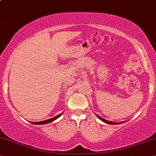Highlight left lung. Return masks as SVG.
I'll return each instance as SVG.
<instances>
[{"label":"left lung","mask_w":156,"mask_h":156,"mask_svg":"<svg viewBox=\"0 0 156 156\" xmlns=\"http://www.w3.org/2000/svg\"><path fill=\"white\" fill-rule=\"evenodd\" d=\"M96 116H97L98 119H101L102 122H105V123H106V124H109V125H118V124H121V123H123V122H114L108 121V120H106V119H103V118L100 117V116L97 115V114H96Z\"/></svg>","instance_id":"left-lung-1"}]
</instances>
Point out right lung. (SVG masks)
I'll list each match as a JSON object with an SVG mask.
<instances>
[{"mask_svg": "<svg viewBox=\"0 0 156 156\" xmlns=\"http://www.w3.org/2000/svg\"><path fill=\"white\" fill-rule=\"evenodd\" d=\"M62 113H61L60 114H58V115H57L56 117H53V118H51V119H47V120H44V121H42V122H31V123L32 124H35V125H44V124H48V123H50V122H52L53 121H55V119H57L58 118H59L60 117L61 115H62Z\"/></svg>", "mask_w": 156, "mask_h": 156, "instance_id": "1", "label": "right lung"}]
</instances>
